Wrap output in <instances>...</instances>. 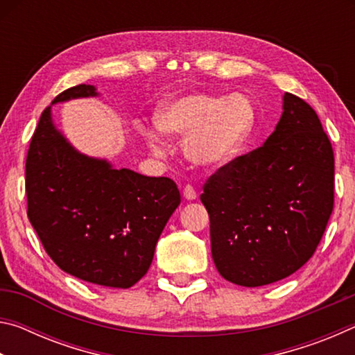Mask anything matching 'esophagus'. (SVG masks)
I'll return each mask as SVG.
<instances>
[{
  "instance_id": "obj_1",
  "label": "esophagus",
  "mask_w": 355,
  "mask_h": 355,
  "mask_svg": "<svg viewBox=\"0 0 355 355\" xmlns=\"http://www.w3.org/2000/svg\"><path fill=\"white\" fill-rule=\"evenodd\" d=\"M183 197L186 200H196L197 199V192L194 189V186L186 184L184 189H183Z\"/></svg>"
}]
</instances>
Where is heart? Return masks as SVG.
Segmentation results:
<instances>
[{
	"instance_id": "obj_1",
	"label": "heart",
	"mask_w": 355,
	"mask_h": 355,
	"mask_svg": "<svg viewBox=\"0 0 355 355\" xmlns=\"http://www.w3.org/2000/svg\"><path fill=\"white\" fill-rule=\"evenodd\" d=\"M156 125L164 135L186 137L184 152L199 166H220L230 161L248 141L255 125V106L244 94L228 97L191 94L161 105L156 111ZM153 150L163 147L155 131H142Z\"/></svg>"
}]
</instances>
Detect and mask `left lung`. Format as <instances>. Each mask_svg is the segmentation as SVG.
Instances as JSON below:
<instances>
[{
    "instance_id": "left-lung-1",
    "label": "left lung",
    "mask_w": 355,
    "mask_h": 355,
    "mask_svg": "<svg viewBox=\"0 0 355 355\" xmlns=\"http://www.w3.org/2000/svg\"><path fill=\"white\" fill-rule=\"evenodd\" d=\"M200 200L225 280L263 286L302 268L334 209V150L313 107L286 92L274 133L209 177Z\"/></svg>"
}]
</instances>
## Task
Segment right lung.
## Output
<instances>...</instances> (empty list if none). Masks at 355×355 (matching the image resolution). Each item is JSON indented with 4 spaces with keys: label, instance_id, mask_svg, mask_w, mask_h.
Listing matches in <instances>:
<instances>
[{
    "label": "right lung",
    "instance_id": "obj_1",
    "mask_svg": "<svg viewBox=\"0 0 355 355\" xmlns=\"http://www.w3.org/2000/svg\"><path fill=\"white\" fill-rule=\"evenodd\" d=\"M91 84L70 87L51 105L97 97ZM28 218L46 254L84 282L130 288L147 274L180 191L167 177L116 169L83 155L42 112L26 156Z\"/></svg>",
    "mask_w": 355,
    "mask_h": 355
}]
</instances>
